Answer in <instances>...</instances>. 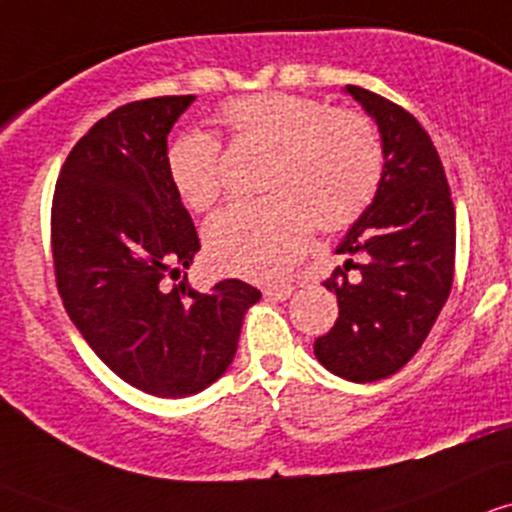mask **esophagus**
<instances>
[{
	"label": "esophagus",
	"instance_id": "34e87169",
	"mask_svg": "<svg viewBox=\"0 0 512 512\" xmlns=\"http://www.w3.org/2000/svg\"><path fill=\"white\" fill-rule=\"evenodd\" d=\"M293 291H295L293 283H273V286H268L263 293H266L271 300H286Z\"/></svg>",
	"mask_w": 512,
	"mask_h": 512
}]
</instances>
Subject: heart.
<instances>
[{"label":"heart","mask_w":512,"mask_h":512,"mask_svg":"<svg viewBox=\"0 0 512 512\" xmlns=\"http://www.w3.org/2000/svg\"><path fill=\"white\" fill-rule=\"evenodd\" d=\"M219 125L241 145L271 150L258 189L204 226L214 268L273 281L298 261L313 236L355 224L377 194L384 147L370 115L318 98L256 93L221 105ZM167 177L187 207L207 212L224 194L221 145L212 135H179L167 147Z\"/></svg>","instance_id":"obj_1"}]
</instances>
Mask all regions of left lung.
I'll use <instances>...</instances> for the list:
<instances>
[{"instance_id":"obj_1","label":"left lung","mask_w":512,"mask_h":512,"mask_svg":"<svg viewBox=\"0 0 512 512\" xmlns=\"http://www.w3.org/2000/svg\"><path fill=\"white\" fill-rule=\"evenodd\" d=\"M347 93L377 120L384 175L374 202L345 236V261L323 286L337 295L335 325L315 357L350 382H377L419 352L453 286L456 209L424 125L394 100L360 86Z\"/></svg>"}]
</instances>
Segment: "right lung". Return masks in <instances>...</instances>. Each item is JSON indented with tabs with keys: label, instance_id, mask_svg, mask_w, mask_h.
Returning a JSON list of instances; mask_svg holds the SVG:
<instances>
[{
	"label": "right lung",
	"instance_id": "obj_1",
	"mask_svg": "<svg viewBox=\"0 0 512 512\" xmlns=\"http://www.w3.org/2000/svg\"><path fill=\"white\" fill-rule=\"evenodd\" d=\"M192 100H135L100 118L68 152L51 202L63 308L110 370L155 397H187L219 379L246 308L261 298L239 278L199 293L182 273L199 236L165 155Z\"/></svg>",
	"mask_w": 512,
	"mask_h": 512
}]
</instances>
